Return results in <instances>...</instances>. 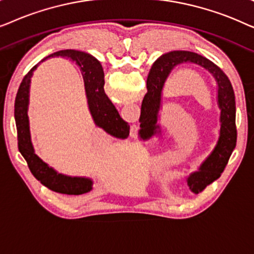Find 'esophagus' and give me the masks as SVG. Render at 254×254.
I'll return each instance as SVG.
<instances>
[{"instance_id": "34e87169", "label": "esophagus", "mask_w": 254, "mask_h": 254, "mask_svg": "<svg viewBox=\"0 0 254 254\" xmlns=\"http://www.w3.org/2000/svg\"><path fill=\"white\" fill-rule=\"evenodd\" d=\"M137 128H138V127H137V126H135V127H134V129H133V135H134V134H135V135H136V131H137Z\"/></svg>"}]
</instances>
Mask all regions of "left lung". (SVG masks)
I'll return each mask as SVG.
<instances>
[{
  "instance_id": "obj_1",
  "label": "left lung",
  "mask_w": 254,
  "mask_h": 254,
  "mask_svg": "<svg viewBox=\"0 0 254 254\" xmlns=\"http://www.w3.org/2000/svg\"><path fill=\"white\" fill-rule=\"evenodd\" d=\"M183 64H195L206 68L216 79L218 88L217 103L221 110V128L218 141L214 150L200 165L199 170L190 173L187 178V185L190 190L197 194L202 192L217 178H220L237 142L235 92L227 75L208 59L193 52L173 51L163 54L155 61L148 75V92L142 102L140 127L142 133L144 135L148 134L149 136L155 133L156 128H159L157 117L159 107H161L163 86L173 69Z\"/></svg>"
}]
</instances>
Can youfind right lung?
<instances>
[{
  "mask_svg": "<svg viewBox=\"0 0 254 254\" xmlns=\"http://www.w3.org/2000/svg\"><path fill=\"white\" fill-rule=\"evenodd\" d=\"M53 57H62L75 61L81 69L85 84L89 110L96 126L103 128L107 134L112 135L114 137L127 138L129 135V125L119 116V112L104 91L105 81H104V71L100 62L92 55L75 50L55 52L41 61ZM38 64L34 65L24 76L15 99V120L19 152L25 158L31 173L47 189L57 193L69 194V195H79V194L88 193L92 190L91 179L83 178V177H68L58 173L53 168L48 166L34 154L32 142H31L27 106H29L31 77H32L33 71L37 69Z\"/></svg>",
  "mask_w": 254,
  "mask_h": 254,
  "instance_id": "1",
  "label": "right lung"
}]
</instances>
